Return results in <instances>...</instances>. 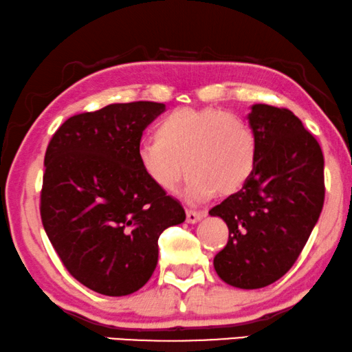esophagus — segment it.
Returning a JSON list of instances; mask_svg holds the SVG:
<instances>
[{"mask_svg":"<svg viewBox=\"0 0 352 352\" xmlns=\"http://www.w3.org/2000/svg\"><path fill=\"white\" fill-rule=\"evenodd\" d=\"M204 217H206V213H204V212H196V210H186V221L190 224L201 221Z\"/></svg>","mask_w":352,"mask_h":352,"instance_id":"obj_1","label":"esophagus"}]
</instances>
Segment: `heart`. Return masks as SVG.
I'll return each mask as SVG.
<instances>
[{
  "label": "heart",
  "instance_id": "obj_1",
  "mask_svg": "<svg viewBox=\"0 0 352 352\" xmlns=\"http://www.w3.org/2000/svg\"><path fill=\"white\" fill-rule=\"evenodd\" d=\"M138 158L145 177L169 192L190 172L185 196L204 202L248 183L258 164V139L248 123L224 110L178 109L161 120L155 140L140 146Z\"/></svg>",
  "mask_w": 352,
  "mask_h": 352
}]
</instances>
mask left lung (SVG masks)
I'll use <instances>...</instances> for the list:
<instances>
[{"label": "left lung", "mask_w": 352, "mask_h": 352, "mask_svg": "<svg viewBox=\"0 0 352 352\" xmlns=\"http://www.w3.org/2000/svg\"><path fill=\"white\" fill-rule=\"evenodd\" d=\"M248 122L258 164L239 192L210 210L229 228L213 265L224 283L259 289L286 274L302 253L324 204V156L287 109L254 104Z\"/></svg>", "instance_id": "1"}]
</instances>
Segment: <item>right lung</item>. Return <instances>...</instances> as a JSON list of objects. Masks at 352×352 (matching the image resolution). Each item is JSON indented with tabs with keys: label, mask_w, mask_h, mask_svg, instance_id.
<instances>
[{
	"label": "right lung",
	"mask_w": 352,
	"mask_h": 352,
	"mask_svg": "<svg viewBox=\"0 0 352 352\" xmlns=\"http://www.w3.org/2000/svg\"><path fill=\"white\" fill-rule=\"evenodd\" d=\"M161 102L110 104L67 118L47 146L41 218L67 272L104 296L139 291L158 264V239L185 221L177 199L139 166L140 139Z\"/></svg>",
	"instance_id": "1"
}]
</instances>
